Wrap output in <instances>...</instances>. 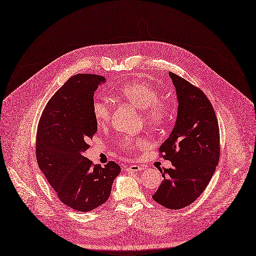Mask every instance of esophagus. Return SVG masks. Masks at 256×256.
I'll return each mask as SVG.
<instances>
[{
    "label": "esophagus",
    "instance_id": "34e87169",
    "mask_svg": "<svg viewBox=\"0 0 256 256\" xmlns=\"http://www.w3.org/2000/svg\"><path fill=\"white\" fill-rule=\"evenodd\" d=\"M142 169H144V167L140 166V165H130L125 170L126 171H130V172H140Z\"/></svg>",
    "mask_w": 256,
    "mask_h": 256
}]
</instances>
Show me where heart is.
Instances as JSON below:
<instances>
[{
    "mask_svg": "<svg viewBox=\"0 0 256 256\" xmlns=\"http://www.w3.org/2000/svg\"><path fill=\"white\" fill-rule=\"evenodd\" d=\"M116 93L136 108L142 110L144 121L150 125L161 127L168 122L171 114L170 108L167 104L159 100L160 94L152 85L140 80H135L120 86L116 89ZM92 110L98 125L108 123L110 108L104 102H95ZM144 144V140L133 137H126L120 142L121 148L128 150H132Z\"/></svg>",
    "mask_w": 256,
    "mask_h": 256,
    "instance_id": "obj_1",
    "label": "heart"
}]
</instances>
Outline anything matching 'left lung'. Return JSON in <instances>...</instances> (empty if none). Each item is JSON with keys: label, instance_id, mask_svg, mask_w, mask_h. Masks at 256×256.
<instances>
[{"label": "left lung", "instance_id": "8db88e82", "mask_svg": "<svg viewBox=\"0 0 256 256\" xmlns=\"http://www.w3.org/2000/svg\"><path fill=\"white\" fill-rule=\"evenodd\" d=\"M178 94L175 126L160 146L172 167L161 170L164 180L152 199L168 209H182L199 198L220 161V127L205 93L169 72Z\"/></svg>", "mask_w": 256, "mask_h": 256}]
</instances>
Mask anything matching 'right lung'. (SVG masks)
Returning <instances> with one entry per match:
<instances>
[{
    "instance_id": "1",
    "label": "right lung",
    "mask_w": 256,
    "mask_h": 256,
    "mask_svg": "<svg viewBox=\"0 0 256 256\" xmlns=\"http://www.w3.org/2000/svg\"><path fill=\"white\" fill-rule=\"evenodd\" d=\"M104 82V76L92 74L70 78L51 97L38 125V165L58 199L76 211H91L106 202L121 171L114 161L100 167L84 156L97 131L94 91Z\"/></svg>"
}]
</instances>
